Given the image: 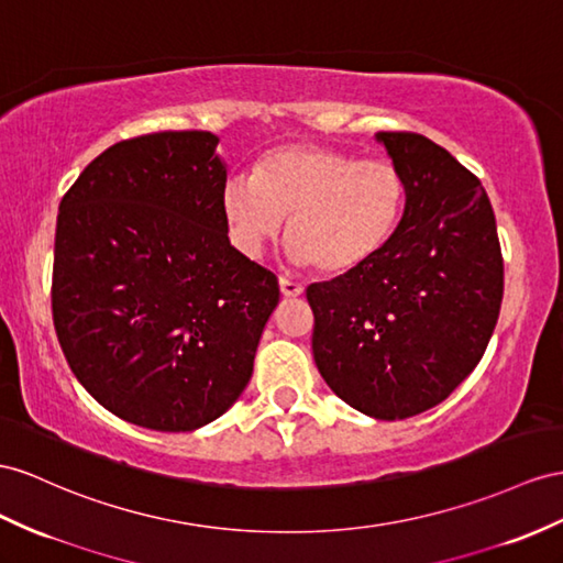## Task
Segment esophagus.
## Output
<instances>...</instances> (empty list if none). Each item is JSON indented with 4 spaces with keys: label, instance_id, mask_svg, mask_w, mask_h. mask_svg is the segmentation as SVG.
<instances>
[{
    "label": "esophagus",
    "instance_id": "1",
    "mask_svg": "<svg viewBox=\"0 0 563 563\" xmlns=\"http://www.w3.org/2000/svg\"><path fill=\"white\" fill-rule=\"evenodd\" d=\"M280 292H283V297L295 299L299 295H305V287L295 283V280H290V278H280Z\"/></svg>",
    "mask_w": 563,
    "mask_h": 563
}]
</instances>
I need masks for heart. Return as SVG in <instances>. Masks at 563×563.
<instances>
[{
	"instance_id": "1",
	"label": "heart",
	"mask_w": 563,
	"mask_h": 563,
	"mask_svg": "<svg viewBox=\"0 0 563 563\" xmlns=\"http://www.w3.org/2000/svg\"><path fill=\"white\" fill-rule=\"evenodd\" d=\"M407 183L390 158H358L323 144H285L258 158L254 176H230L221 211L230 240L250 258L285 233L295 262L350 276L395 238Z\"/></svg>"
}]
</instances>
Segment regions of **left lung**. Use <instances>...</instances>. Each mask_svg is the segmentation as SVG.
Wrapping results in <instances>:
<instances>
[{
	"label": "left lung",
	"instance_id": "1",
	"mask_svg": "<svg viewBox=\"0 0 563 563\" xmlns=\"http://www.w3.org/2000/svg\"><path fill=\"white\" fill-rule=\"evenodd\" d=\"M407 183L390 244L307 287L311 350L342 401L378 421L440 405L478 366L499 319L504 264L481 180L419 133H376Z\"/></svg>",
	"mask_w": 563,
	"mask_h": 563
}]
</instances>
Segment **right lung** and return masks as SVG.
Segmentation results:
<instances>
[{
    "instance_id": "add662e5",
    "label": "right lung",
    "mask_w": 563,
    "mask_h": 563,
    "mask_svg": "<svg viewBox=\"0 0 563 563\" xmlns=\"http://www.w3.org/2000/svg\"><path fill=\"white\" fill-rule=\"evenodd\" d=\"M207 131L117 142L64 195L52 313L70 371L99 405L190 432L247 387L278 278L228 240V166Z\"/></svg>"
}]
</instances>
